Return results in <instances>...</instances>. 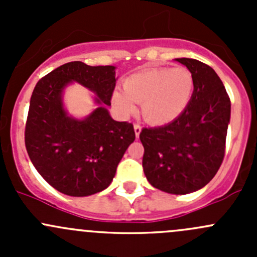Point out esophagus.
<instances>
[{"instance_id": "1", "label": "esophagus", "mask_w": 257, "mask_h": 257, "mask_svg": "<svg viewBox=\"0 0 257 257\" xmlns=\"http://www.w3.org/2000/svg\"><path fill=\"white\" fill-rule=\"evenodd\" d=\"M141 132H142V126L139 125L138 123L134 124V133H136L137 138H139V134H141Z\"/></svg>"}]
</instances>
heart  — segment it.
<instances>
[{"label":"heart","mask_w":257,"mask_h":257,"mask_svg":"<svg viewBox=\"0 0 257 257\" xmlns=\"http://www.w3.org/2000/svg\"><path fill=\"white\" fill-rule=\"evenodd\" d=\"M194 76L186 67L145 68L123 82V89L113 93V103L123 114L136 112L142 103V114L152 124L174 121L188 108L194 94Z\"/></svg>","instance_id":"heart-1"}]
</instances>
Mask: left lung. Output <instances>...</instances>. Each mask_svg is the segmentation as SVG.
Wrapping results in <instances>:
<instances>
[{
  "instance_id": "1",
  "label": "left lung",
  "mask_w": 257,
  "mask_h": 257,
  "mask_svg": "<svg viewBox=\"0 0 257 257\" xmlns=\"http://www.w3.org/2000/svg\"><path fill=\"white\" fill-rule=\"evenodd\" d=\"M193 73L194 94L174 121L141 132L143 169L154 188L169 194L193 193L215 177L225 155L231 104L214 69L193 58H177Z\"/></svg>"
}]
</instances>
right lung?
I'll return each instance as SVG.
<instances>
[{
  "label": "right lung",
  "instance_id": "add662e5",
  "mask_svg": "<svg viewBox=\"0 0 257 257\" xmlns=\"http://www.w3.org/2000/svg\"><path fill=\"white\" fill-rule=\"evenodd\" d=\"M71 81L94 91L100 104L80 121L69 117L61 103V92ZM115 82V67L74 61L41 78L33 89L26 149L41 177L66 195L88 196L108 188L136 139L133 124L114 120L107 109Z\"/></svg>",
  "mask_w": 257,
  "mask_h": 257
}]
</instances>
